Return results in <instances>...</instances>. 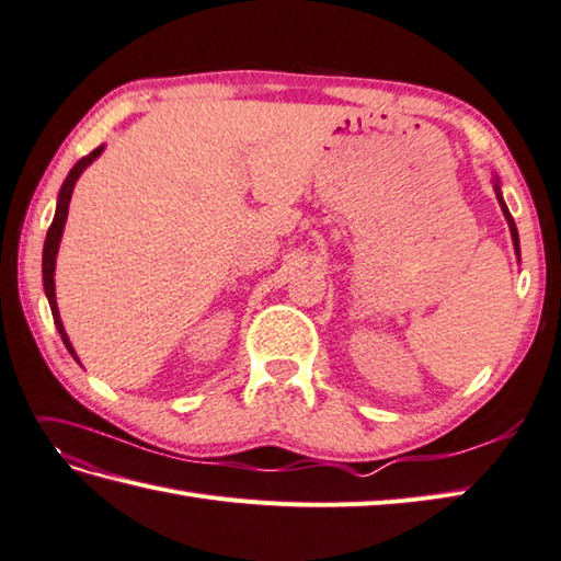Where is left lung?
<instances>
[{
	"label": "left lung",
	"mask_w": 561,
	"mask_h": 561,
	"mask_svg": "<svg viewBox=\"0 0 561 561\" xmlns=\"http://www.w3.org/2000/svg\"><path fill=\"white\" fill-rule=\"evenodd\" d=\"M492 184H494V194H496V202H500V206H502V210H504V218H506V222H508V230H512V240H514V252H516V256L520 259V244H518V230H516V222H514V218H512V214H508V208H506V204H504V196H502V186H500V180H492Z\"/></svg>",
	"instance_id": "obj_1"
}]
</instances>
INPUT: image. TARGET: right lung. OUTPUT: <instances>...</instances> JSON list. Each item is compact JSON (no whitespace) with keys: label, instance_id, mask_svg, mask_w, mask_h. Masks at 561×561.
I'll return each mask as SVG.
<instances>
[{"label":"right lung","instance_id":"right-lung-1","mask_svg":"<svg viewBox=\"0 0 561 561\" xmlns=\"http://www.w3.org/2000/svg\"><path fill=\"white\" fill-rule=\"evenodd\" d=\"M105 151V146H98L93 153L83 156L77 165H73L69 170L67 180L61 182V190H59V196H57V210H55V218H53V226H49L47 230V238H45V247H43V288H45V295H47V302H49V309H53V319H55V327L61 335V341H65L67 351L71 353V357L77 359V363L81 365V359L77 355V351H73V345L69 341V335L65 331V323H61L59 319V309H57V297H55V264H57V252H59V242H61V232H65V222H67V214H69V202H71V194H73V186H77V180L81 178V172L89 168L93 160L101 156Z\"/></svg>","mask_w":561,"mask_h":561}]
</instances>
